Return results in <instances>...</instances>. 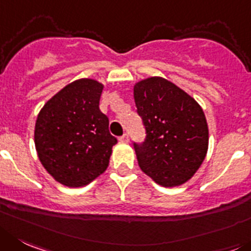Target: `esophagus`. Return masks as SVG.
<instances>
[{"label":"esophagus","instance_id":"esophagus-1","mask_svg":"<svg viewBox=\"0 0 251 251\" xmlns=\"http://www.w3.org/2000/svg\"><path fill=\"white\" fill-rule=\"evenodd\" d=\"M119 140H120L121 142H128V135L127 133H124L123 136H121Z\"/></svg>","mask_w":251,"mask_h":251}]
</instances>
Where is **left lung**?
<instances>
[{"label":"left lung","mask_w":251,"mask_h":251,"mask_svg":"<svg viewBox=\"0 0 251 251\" xmlns=\"http://www.w3.org/2000/svg\"><path fill=\"white\" fill-rule=\"evenodd\" d=\"M133 99L146 130L145 141L133 144L139 166L160 186L186 183L208 151L209 135L202 107L161 76L135 84Z\"/></svg>","instance_id":"8db88e82"}]
</instances>
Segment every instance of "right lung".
Wrapping results in <instances>:
<instances>
[{"instance_id":"right-lung-1","label":"right lung","mask_w":251,"mask_h":251,"mask_svg":"<svg viewBox=\"0 0 251 251\" xmlns=\"http://www.w3.org/2000/svg\"><path fill=\"white\" fill-rule=\"evenodd\" d=\"M102 89L94 79L73 81L44 104L37 118L34 144L39 161L67 187L86 186L104 173L118 142L99 109Z\"/></svg>"}]
</instances>
